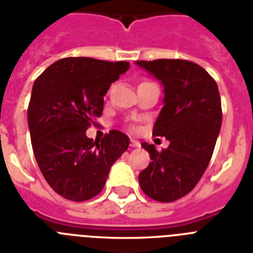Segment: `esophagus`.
<instances>
[{
  "instance_id": "obj_1",
  "label": "esophagus",
  "mask_w": 253,
  "mask_h": 253,
  "mask_svg": "<svg viewBox=\"0 0 253 253\" xmlns=\"http://www.w3.org/2000/svg\"><path fill=\"white\" fill-rule=\"evenodd\" d=\"M131 147H140V143H139L138 140H134V139H132V140H131Z\"/></svg>"
}]
</instances>
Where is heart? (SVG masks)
Listing matches in <instances>:
<instances>
[{"label": "heart", "mask_w": 253, "mask_h": 253, "mask_svg": "<svg viewBox=\"0 0 253 253\" xmlns=\"http://www.w3.org/2000/svg\"><path fill=\"white\" fill-rule=\"evenodd\" d=\"M131 130H134V127H131Z\"/></svg>", "instance_id": "obj_1"}]
</instances>
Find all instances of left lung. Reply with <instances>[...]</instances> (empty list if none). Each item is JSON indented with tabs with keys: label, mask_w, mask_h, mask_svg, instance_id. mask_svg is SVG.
<instances>
[{
	"label": "left lung",
	"mask_w": 253,
	"mask_h": 253,
	"mask_svg": "<svg viewBox=\"0 0 253 253\" xmlns=\"http://www.w3.org/2000/svg\"><path fill=\"white\" fill-rule=\"evenodd\" d=\"M164 86V106L152 135L169 140L155 150L142 143L152 162L139 173V185L159 202L180 200L194 189L208 168L222 125V103L215 80L201 65L181 59L136 61Z\"/></svg>",
	"instance_id": "obj_1"
}]
</instances>
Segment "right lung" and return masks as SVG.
I'll return each instance as SVG.
<instances>
[{
  "label": "right lung",
  "instance_id": "add662e5",
  "mask_svg": "<svg viewBox=\"0 0 253 253\" xmlns=\"http://www.w3.org/2000/svg\"><path fill=\"white\" fill-rule=\"evenodd\" d=\"M128 68V61L64 57L34 83L27 109L34 156L45 181L63 198L81 202L97 196L130 144L118 130L99 140L86 136L102 115L110 84Z\"/></svg>",
  "mask_w": 253,
  "mask_h": 253
}]
</instances>
